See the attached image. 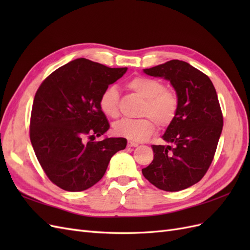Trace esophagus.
Segmentation results:
<instances>
[{"mask_svg":"<svg viewBox=\"0 0 250 250\" xmlns=\"http://www.w3.org/2000/svg\"><path fill=\"white\" fill-rule=\"evenodd\" d=\"M127 146L128 147H138L139 144L135 143V142H132V141H128L127 142Z\"/></svg>","mask_w":250,"mask_h":250,"instance_id":"1","label":"esophagus"}]
</instances>
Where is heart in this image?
Here are the masks:
<instances>
[{
	"mask_svg": "<svg viewBox=\"0 0 250 250\" xmlns=\"http://www.w3.org/2000/svg\"><path fill=\"white\" fill-rule=\"evenodd\" d=\"M126 85L145 100L142 116L149 118L118 121L113 124V132L117 135L129 141L141 142L148 139L154 132L155 122L160 127H167L172 123L177 112L178 98L175 93L166 88L162 81L139 76L130 79ZM99 106L105 116L118 117L119 92L115 85L108 86L101 94Z\"/></svg>",
	"mask_w": 250,
	"mask_h": 250,
	"instance_id": "b5f03b06",
	"label": "heart"
}]
</instances>
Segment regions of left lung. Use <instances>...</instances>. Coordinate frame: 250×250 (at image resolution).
<instances>
[{
	"label": "left lung",
	"mask_w": 250,
	"mask_h": 250,
	"mask_svg": "<svg viewBox=\"0 0 250 250\" xmlns=\"http://www.w3.org/2000/svg\"><path fill=\"white\" fill-rule=\"evenodd\" d=\"M143 71L170 81L178 108L162 137L168 145L151 146L153 161L142 173L163 191L185 190L207 173L220 139L223 117L216 89L206 74L183 60H170Z\"/></svg>",
	"instance_id": "1"
}]
</instances>
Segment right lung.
Listing matches in <instances>:
<instances>
[{"label":"right lung","instance_id":"1","mask_svg":"<svg viewBox=\"0 0 250 250\" xmlns=\"http://www.w3.org/2000/svg\"><path fill=\"white\" fill-rule=\"evenodd\" d=\"M126 71L78 58L49 75L37 89L30 140L44 173L62 190L80 192L93 187L112 155L125 149L124 138L94 140L109 129L100 96Z\"/></svg>","mask_w":250,"mask_h":250}]
</instances>
